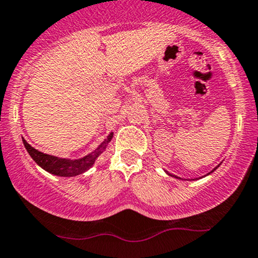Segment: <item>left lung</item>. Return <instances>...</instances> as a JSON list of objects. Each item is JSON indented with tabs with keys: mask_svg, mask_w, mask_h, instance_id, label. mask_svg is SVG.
Listing matches in <instances>:
<instances>
[{
	"mask_svg": "<svg viewBox=\"0 0 258 258\" xmlns=\"http://www.w3.org/2000/svg\"><path fill=\"white\" fill-rule=\"evenodd\" d=\"M215 169H216V168H215ZM215 169H214V170H215ZM214 170H213V171H214Z\"/></svg>",
	"mask_w": 258,
	"mask_h": 258,
	"instance_id": "obj_1",
	"label": "left lung"
}]
</instances>
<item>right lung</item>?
Here are the masks:
<instances>
[{
    "label": "right lung",
    "mask_w": 258,
    "mask_h": 258,
    "mask_svg": "<svg viewBox=\"0 0 258 258\" xmlns=\"http://www.w3.org/2000/svg\"><path fill=\"white\" fill-rule=\"evenodd\" d=\"M113 133H110V135L101 142V145L96 148L95 151L92 153H89L88 156L83 157L81 159H63V158H57V157L49 156V154H45L39 152V151L35 150L32 146H30L27 142L23 139L24 146L27 150L31 158L35 160L37 164L41 166L42 169H44L45 171L50 172V174L56 175V176H63V177H70V176H76V175H80L86 172L88 169H90L95 162V159L105 151V148L110 144Z\"/></svg>",
    "instance_id": "add662e5"
}]
</instances>
